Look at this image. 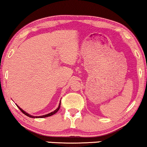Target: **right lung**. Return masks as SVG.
I'll return each mask as SVG.
<instances>
[{"label": "right lung", "mask_w": 147, "mask_h": 147, "mask_svg": "<svg viewBox=\"0 0 147 147\" xmlns=\"http://www.w3.org/2000/svg\"><path fill=\"white\" fill-rule=\"evenodd\" d=\"M60 106H61V102H59V107H58V108H57V109H55L54 111L51 112V113H49V114H47V115H41V116H33V115H30L29 113H26V111H24V110H23L22 108H20V107H19V106H18V107H19V109H20V111H22L23 113L25 114V115H27L28 117H32V118H43V117H49V116H51V115H54V114L56 113L59 110V109H60Z\"/></svg>", "instance_id": "add662e5"}]
</instances>
